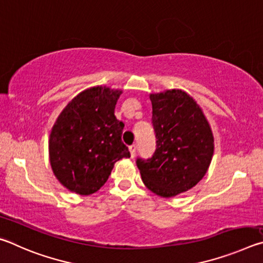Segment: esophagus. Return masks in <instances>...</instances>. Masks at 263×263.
Masks as SVG:
<instances>
[{"instance_id":"esophagus-1","label":"esophagus","mask_w":263,"mask_h":263,"mask_svg":"<svg viewBox=\"0 0 263 263\" xmlns=\"http://www.w3.org/2000/svg\"><path fill=\"white\" fill-rule=\"evenodd\" d=\"M128 149H130L131 157H132V158H135V155H136V152H137V145H136V144H133V145H131V146H130V147H128Z\"/></svg>"}]
</instances>
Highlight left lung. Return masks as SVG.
Masks as SVG:
<instances>
[{
    "label": "left lung",
    "mask_w": 263,
    "mask_h": 263,
    "mask_svg": "<svg viewBox=\"0 0 263 263\" xmlns=\"http://www.w3.org/2000/svg\"><path fill=\"white\" fill-rule=\"evenodd\" d=\"M157 148L152 158H138L144 184L161 197L189 190L206 174L213 155V135L196 101L172 89L151 94Z\"/></svg>",
    "instance_id": "obj_1"
}]
</instances>
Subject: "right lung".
<instances>
[{"label":"right lung","mask_w":263,"mask_h":263,"mask_svg":"<svg viewBox=\"0 0 263 263\" xmlns=\"http://www.w3.org/2000/svg\"><path fill=\"white\" fill-rule=\"evenodd\" d=\"M122 90L92 87L66 105L52 127L48 153L60 183L79 195L96 193L115 162L130 158L122 141L124 123L115 116Z\"/></svg>","instance_id":"add662e5"}]
</instances>
